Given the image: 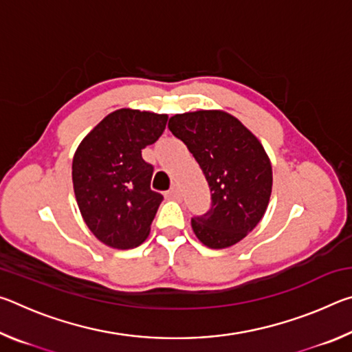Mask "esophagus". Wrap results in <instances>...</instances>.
Returning <instances> with one entry per match:
<instances>
[{"mask_svg":"<svg viewBox=\"0 0 352 352\" xmlns=\"http://www.w3.org/2000/svg\"><path fill=\"white\" fill-rule=\"evenodd\" d=\"M182 194H180V189H178L177 186L172 188L169 192H168V199H172V200H180Z\"/></svg>","mask_w":352,"mask_h":352,"instance_id":"esophagus-1","label":"esophagus"}]
</instances>
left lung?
<instances>
[{
    "mask_svg": "<svg viewBox=\"0 0 352 352\" xmlns=\"http://www.w3.org/2000/svg\"><path fill=\"white\" fill-rule=\"evenodd\" d=\"M172 135L186 144L208 182L211 206L190 219L210 248L242 241L264 216L272 194V164L258 138L234 116L200 110L169 119Z\"/></svg>",
    "mask_w": 352,
    "mask_h": 352,
    "instance_id": "left-lung-1",
    "label": "left lung"
}]
</instances>
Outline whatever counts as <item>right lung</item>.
Here are the masks:
<instances>
[{"mask_svg": "<svg viewBox=\"0 0 352 352\" xmlns=\"http://www.w3.org/2000/svg\"><path fill=\"white\" fill-rule=\"evenodd\" d=\"M168 115L121 109L104 118L73 160L77 205L91 233L111 248L144 242L163 195L151 189L153 166L141 151L163 135Z\"/></svg>", "mask_w": 352, "mask_h": 352, "instance_id": "obj_1", "label": "right lung"}]
</instances>
